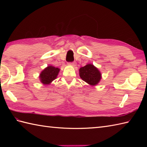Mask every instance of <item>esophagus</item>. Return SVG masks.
Wrapping results in <instances>:
<instances>
[{"label":"esophagus","mask_w":147,"mask_h":147,"mask_svg":"<svg viewBox=\"0 0 147 147\" xmlns=\"http://www.w3.org/2000/svg\"><path fill=\"white\" fill-rule=\"evenodd\" d=\"M68 64L69 65H71V66L74 67V66H76V63L75 62H69V63H68Z\"/></svg>","instance_id":"obj_1"}]
</instances>
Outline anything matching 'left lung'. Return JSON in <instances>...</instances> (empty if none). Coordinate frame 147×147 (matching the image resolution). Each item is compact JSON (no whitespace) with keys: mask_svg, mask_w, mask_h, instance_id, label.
Returning <instances> with one entry per match:
<instances>
[{"mask_svg":"<svg viewBox=\"0 0 147 147\" xmlns=\"http://www.w3.org/2000/svg\"><path fill=\"white\" fill-rule=\"evenodd\" d=\"M80 76L84 82L91 86L98 85L102 79V74L92 64H88L79 69Z\"/></svg>","mask_w":147,"mask_h":147,"instance_id":"left-lung-1","label":"left lung"}]
</instances>
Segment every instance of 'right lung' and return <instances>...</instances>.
Wrapping results in <instances>:
<instances>
[{"mask_svg": "<svg viewBox=\"0 0 147 147\" xmlns=\"http://www.w3.org/2000/svg\"><path fill=\"white\" fill-rule=\"evenodd\" d=\"M60 69L53 66L48 65L45 67L39 75L40 81L45 85H49L53 81L57 78Z\"/></svg>", "mask_w": 147, "mask_h": 147, "instance_id": "add662e5", "label": "right lung"}]
</instances>
